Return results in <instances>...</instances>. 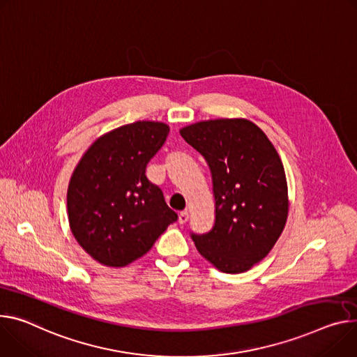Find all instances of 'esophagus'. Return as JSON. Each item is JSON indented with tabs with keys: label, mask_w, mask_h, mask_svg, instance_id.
Listing matches in <instances>:
<instances>
[{
	"label": "esophagus",
	"mask_w": 357,
	"mask_h": 357,
	"mask_svg": "<svg viewBox=\"0 0 357 357\" xmlns=\"http://www.w3.org/2000/svg\"><path fill=\"white\" fill-rule=\"evenodd\" d=\"M189 219V213L186 212V211H183V212H181L179 213V216H178V222L181 223V225H183V223H186V220Z\"/></svg>",
	"instance_id": "obj_1"
}]
</instances>
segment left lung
<instances>
[{
    "mask_svg": "<svg viewBox=\"0 0 357 357\" xmlns=\"http://www.w3.org/2000/svg\"><path fill=\"white\" fill-rule=\"evenodd\" d=\"M179 132L204 155L213 182L215 225L192 239L218 271L246 272L284 229L289 195L282 159L262 129L246 118L199 121Z\"/></svg>",
    "mask_w": 357,
    "mask_h": 357,
    "instance_id": "obj_1",
    "label": "left lung"
}]
</instances>
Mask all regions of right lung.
<instances>
[{
	"instance_id": "right-lung-1",
	"label": "right lung",
	"mask_w": 357,
	"mask_h": 357,
	"mask_svg": "<svg viewBox=\"0 0 357 357\" xmlns=\"http://www.w3.org/2000/svg\"><path fill=\"white\" fill-rule=\"evenodd\" d=\"M168 132L158 121L118 126L96 138L77 164L67 192L70 229L98 264H132L178 219L145 175Z\"/></svg>"
}]
</instances>
